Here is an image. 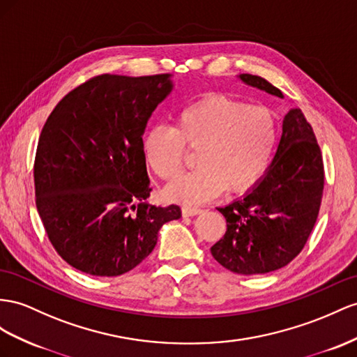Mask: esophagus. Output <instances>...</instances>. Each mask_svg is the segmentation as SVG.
<instances>
[{"mask_svg":"<svg viewBox=\"0 0 357 357\" xmlns=\"http://www.w3.org/2000/svg\"><path fill=\"white\" fill-rule=\"evenodd\" d=\"M202 213V209L197 208V206H191V205H184L182 206V215L184 217H193Z\"/></svg>","mask_w":357,"mask_h":357,"instance_id":"34e87169","label":"esophagus"}]
</instances>
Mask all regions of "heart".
Here are the masks:
<instances>
[{
	"label": "heart",
	"mask_w": 357,
	"mask_h": 357,
	"mask_svg": "<svg viewBox=\"0 0 357 357\" xmlns=\"http://www.w3.org/2000/svg\"><path fill=\"white\" fill-rule=\"evenodd\" d=\"M278 142L276 119L267 107L226 95H206L182 107L176 126L155 123L142 139L143 157L161 179L181 172L187 146L197 149V167L173 179L170 199L200 204L227 188L243 191L266 173Z\"/></svg>",
	"instance_id": "obj_1"
}]
</instances>
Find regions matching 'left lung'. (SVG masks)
<instances>
[{
  "label": "left lung",
  "mask_w": 357,
  "mask_h": 357,
  "mask_svg": "<svg viewBox=\"0 0 357 357\" xmlns=\"http://www.w3.org/2000/svg\"><path fill=\"white\" fill-rule=\"evenodd\" d=\"M243 83L283 98L258 75ZM324 188V166L312 126L300 108L283 117L282 137L271 166L243 199L217 208L226 234L211 253L236 274H266L285 267L305 248L317 222Z\"/></svg>",
  "instance_id": "obj_1"
}]
</instances>
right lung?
<instances>
[{
    "instance_id": "1",
    "label": "right lung",
    "mask_w": 357,
    "mask_h": 357,
    "mask_svg": "<svg viewBox=\"0 0 357 357\" xmlns=\"http://www.w3.org/2000/svg\"><path fill=\"white\" fill-rule=\"evenodd\" d=\"M173 89L169 74L98 75L52 109L34 160L36 206L54 249L91 276H121L153 250L178 205L146 202L142 135Z\"/></svg>"
}]
</instances>
